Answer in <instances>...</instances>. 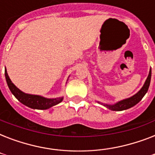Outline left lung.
<instances>
[{"label": "left lung", "mask_w": 155, "mask_h": 155, "mask_svg": "<svg viewBox=\"0 0 155 155\" xmlns=\"http://www.w3.org/2000/svg\"><path fill=\"white\" fill-rule=\"evenodd\" d=\"M150 79H151V69L150 70L149 75H148V77H147V80H146V82H145L144 85H143V87H142V89L140 90L137 94H135L134 96H133L130 98H128V99L123 100L121 101L117 102V103L113 104V105H108V104H104V105L106 106L107 108H108L109 109L113 111L125 110V109H128V108L134 106L135 104H137L143 98L145 94L148 91L150 84Z\"/></svg>", "instance_id": "1"}]
</instances>
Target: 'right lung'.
<instances>
[{
  "instance_id": "obj_1",
  "label": "right lung",
  "mask_w": 155,
  "mask_h": 155,
  "mask_svg": "<svg viewBox=\"0 0 155 155\" xmlns=\"http://www.w3.org/2000/svg\"><path fill=\"white\" fill-rule=\"evenodd\" d=\"M5 75L6 82H7V84H8V88L11 92L14 95V97L21 103H22L23 104H25L30 108H36V109H47L52 106L58 104L63 101V97L55 98V99H47V98H44L40 96L24 93L21 90L18 89V87L12 83L6 70L5 71Z\"/></svg>"
}]
</instances>
